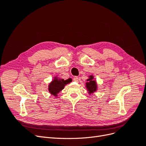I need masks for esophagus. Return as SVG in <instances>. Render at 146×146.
I'll return each instance as SVG.
<instances>
[{
	"label": "esophagus",
	"instance_id": "1",
	"mask_svg": "<svg viewBox=\"0 0 146 146\" xmlns=\"http://www.w3.org/2000/svg\"><path fill=\"white\" fill-rule=\"evenodd\" d=\"M73 80H74V81H75V82H78V80H79V78H78V77L76 76V77H74Z\"/></svg>",
	"mask_w": 146,
	"mask_h": 146
}]
</instances>
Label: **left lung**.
<instances>
[{
  "instance_id": "left-lung-1",
  "label": "left lung",
  "mask_w": 146,
  "mask_h": 146,
  "mask_svg": "<svg viewBox=\"0 0 146 146\" xmlns=\"http://www.w3.org/2000/svg\"><path fill=\"white\" fill-rule=\"evenodd\" d=\"M86 88H88L90 93H92L96 90V82L93 80V77L90 76V78L86 80Z\"/></svg>"
}]
</instances>
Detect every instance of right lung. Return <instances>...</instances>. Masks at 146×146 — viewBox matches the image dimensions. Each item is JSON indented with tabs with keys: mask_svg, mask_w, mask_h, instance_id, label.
Here are the masks:
<instances>
[{
	"mask_svg": "<svg viewBox=\"0 0 146 146\" xmlns=\"http://www.w3.org/2000/svg\"><path fill=\"white\" fill-rule=\"evenodd\" d=\"M70 82V79L68 80H57L55 78L54 80L50 83L49 86H48V90L54 96L56 95L58 92L63 89L64 86L69 83Z\"/></svg>",
	"mask_w": 146,
	"mask_h": 146,
	"instance_id": "1",
	"label": "right lung"
}]
</instances>
